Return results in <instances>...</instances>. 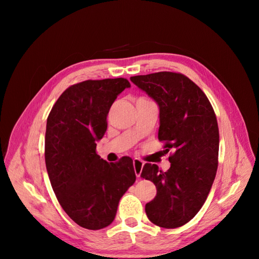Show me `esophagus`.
<instances>
[{
	"label": "esophagus",
	"mask_w": 259,
	"mask_h": 259,
	"mask_svg": "<svg viewBox=\"0 0 259 259\" xmlns=\"http://www.w3.org/2000/svg\"><path fill=\"white\" fill-rule=\"evenodd\" d=\"M134 168H135L137 178H139L142 171V168H144V162L139 160V159H134Z\"/></svg>",
	"instance_id": "1"
}]
</instances>
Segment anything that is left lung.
I'll return each instance as SVG.
<instances>
[{
  "label": "left lung",
  "instance_id": "1",
  "mask_svg": "<svg viewBox=\"0 0 259 259\" xmlns=\"http://www.w3.org/2000/svg\"><path fill=\"white\" fill-rule=\"evenodd\" d=\"M130 80L159 106L158 139L174 152L166 172L146 163L140 177L156 185L157 195L146 205L149 221L177 228L196 216L216 177L219 151L217 118L207 96L188 76L162 72Z\"/></svg>",
  "mask_w": 259,
  "mask_h": 259
}]
</instances>
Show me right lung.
<instances>
[{
    "mask_svg": "<svg viewBox=\"0 0 259 259\" xmlns=\"http://www.w3.org/2000/svg\"><path fill=\"white\" fill-rule=\"evenodd\" d=\"M124 78L87 80L70 85L47 120L45 157L49 179L63 210L79 226H109L118 203L136 181L133 159L107 162L97 155V141L107 131V115Z\"/></svg>",
    "mask_w": 259,
    "mask_h": 259,
    "instance_id": "add662e5",
    "label": "right lung"
}]
</instances>
